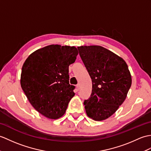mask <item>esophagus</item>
<instances>
[{"label": "esophagus", "mask_w": 151, "mask_h": 151, "mask_svg": "<svg viewBox=\"0 0 151 151\" xmlns=\"http://www.w3.org/2000/svg\"><path fill=\"white\" fill-rule=\"evenodd\" d=\"M76 88H77V90H79L80 89V85L79 83H78L76 85Z\"/></svg>", "instance_id": "obj_1"}]
</instances>
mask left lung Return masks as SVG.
Masks as SVG:
<instances>
[{"mask_svg":"<svg viewBox=\"0 0 151 151\" xmlns=\"http://www.w3.org/2000/svg\"><path fill=\"white\" fill-rule=\"evenodd\" d=\"M92 79V93L84 101L87 115L102 121L118 110L127 97L132 78L124 60L100 45L78 47Z\"/></svg>","mask_w":151,"mask_h":151,"instance_id":"8db88e82","label":"left lung"}]
</instances>
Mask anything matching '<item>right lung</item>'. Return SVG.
<instances>
[{
    "instance_id": "right-lung-1",
    "label": "right lung",
    "mask_w": 151,
    "mask_h": 151,
    "mask_svg": "<svg viewBox=\"0 0 151 151\" xmlns=\"http://www.w3.org/2000/svg\"><path fill=\"white\" fill-rule=\"evenodd\" d=\"M78 54L75 46L52 44L34 51L24 63L21 87L31 106L47 118L62 117L75 96L69 66Z\"/></svg>"
}]
</instances>
